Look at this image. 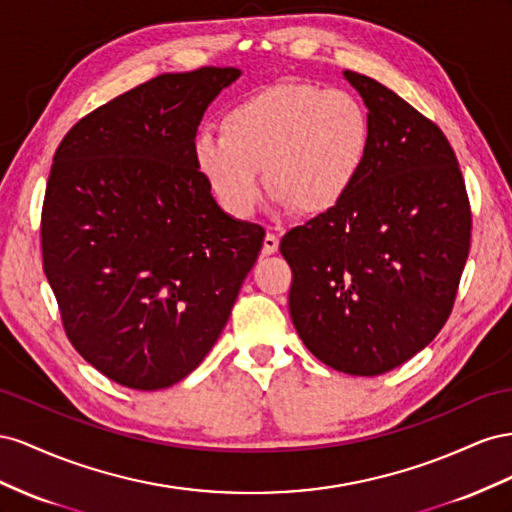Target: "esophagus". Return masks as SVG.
<instances>
[{"mask_svg": "<svg viewBox=\"0 0 512 512\" xmlns=\"http://www.w3.org/2000/svg\"><path fill=\"white\" fill-rule=\"evenodd\" d=\"M261 251H264V255H272L279 251V236H274V233H266L264 248H261Z\"/></svg>", "mask_w": 512, "mask_h": 512, "instance_id": "obj_1", "label": "esophagus"}]
</instances>
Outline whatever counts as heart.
I'll list each match as a JSON object with an SVG mask.
<instances>
[{"instance_id": "obj_1", "label": "heart", "mask_w": 512, "mask_h": 512, "mask_svg": "<svg viewBox=\"0 0 512 512\" xmlns=\"http://www.w3.org/2000/svg\"><path fill=\"white\" fill-rule=\"evenodd\" d=\"M199 130L193 160L208 191L229 216L251 218L261 201V169L276 199L300 212L332 210L358 182L373 128L364 102L347 90L281 81L264 87L221 122Z\"/></svg>"}]
</instances>
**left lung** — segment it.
Instances as JSON below:
<instances>
[{"instance_id": "obj_1", "label": "left lung", "mask_w": 512, "mask_h": 512, "mask_svg": "<svg viewBox=\"0 0 512 512\" xmlns=\"http://www.w3.org/2000/svg\"><path fill=\"white\" fill-rule=\"evenodd\" d=\"M373 141L345 199L287 231L291 321L309 352L347 375H382L425 349L455 306L472 210L455 150L435 122L345 70Z\"/></svg>"}]
</instances>
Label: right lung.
<instances>
[{
  "label": "right lung",
  "mask_w": 512,
  "mask_h": 512,
  "mask_svg": "<svg viewBox=\"0 0 512 512\" xmlns=\"http://www.w3.org/2000/svg\"><path fill=\"white\" fill-rule=\"evenodd\" d=\"M238 68L165 72L57 145L42 268L72 347L120 386L178 384L221 337L266 231L227 216L193 160L203 111Z\"/></svg>",
  "instance_id": "1"
}]
</instances>
